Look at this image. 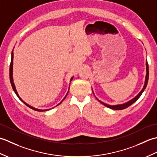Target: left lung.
<instances>
[{"mask_svg": "<svg viewBox=\"0 0 157 157\" xmlns=\"http://www.w3.org/2000/svg\"><path fill=\"white\" fill-rule=\"evenodd\" d=\"M146 79H145V84L144 86V88H142V90H141V92L139 93V94L136 96L135 98H134L133 99H132L131 101H129V102L125 103V104H123V105H115V106H111V105H109L107 104H105V103L102 102L101 101V102L102 105H104L105 106H106V107L108 108H110L111 109H113V110H122V109H125L126 108H128V106H129L130 105H132L133 103H134L140 97V96L142 95V92L144 91L145 88H146V86H147V84H148V77H149V71H148V62L147 61H146ZM99 101V100H98Z\"/></svg>", "mask_w": 157, "mask_h": 157, "instance_id": "8db88e82", "label": "left lung"}]
</instances>
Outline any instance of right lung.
Masks as SVG:
<instances>
[{
    "instance_id": "add662e5",
    "label": "right lung",
    "mask_w": 157,
    "mask_h": 157,
    "mask_svg": "<svg viewBox=\"0 0 157 157\" xmlns=\"http://www.w3.org/2000/svg\"><path fill=\"white\" fill-rule=\"evenodd\" d=\"M13 51H12V53H11V63H10V68H9V78H10V82H11V86H12V88H13V90H14V92H15V93L16 94V95L17 96V97L21 100V101L24 103V104L25 105H27L28 107H29L30 109H33V110H34V111H48V109H46V110H41V109H36V108H34L33 107V106H29V105H28L27 103H25L24 101H23L22 100H21V98L19 97V95H18V94H17V90H16V89H15V85H14V83H13ZM72 79H73V78H71V81L72 80ZM66 95V96H67ZM66 96H65V97H66ZM65 97L64 98V99L65 98ZM63 99V100H64ZM61 103V102H60ZM59 103V104H60Z\"/></svg>"
}]
</instances>
